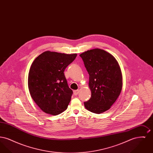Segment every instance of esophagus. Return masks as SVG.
<instances>
[{
  "label": "esophagus",
  "instance_id": "esophagus-1",
  "mask_svg": "<svg viewBox=\"0 0 153 153\" xmlns=\"http://www.w3.org/2000/svg\"><path fill=\"white\" fill-rule=\"evenodd\" d=\"M79 93V90H75L73 91V94L74 95H78Z\"/></svg>",
  "mask_w": 153,
  "mask_h": 153
}]
</instances>
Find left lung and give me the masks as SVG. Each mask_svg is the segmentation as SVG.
Returning a JSON list of instances; mask_svg holds the SVG:
<instances>
[{
    "mask_svg": "<svg viewBox=\"0 0 153 153\" xmlns=\"http://www.w3.org/2000/svg\"><path fill=\"white\" fill-rule=\"evenodd\" d=\"M89 76L91 97L84 102L85 107L95 114L111 108L122 88V75L115 58L104 50L95 49L80 55Z\"/></svg>",
    "mask_w": 153,
    "mask_h": 153,
    "instance_id": "left-lung-1",
    "label": "left lung"
}]
</instances>
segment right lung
Returning <instances> with one entry per match:
<instances>
[{"mask_svg":"<svg viewBox=\"0 0 153 153\" xmlns=\"http://www.w3.org/2000/svg\"><path fill=\"white\" fill-rule=\"evenodd\" d=\"M76 56L77 54L45 51L32 63L28 77L30 94L44 112L57 115L67 108L73 91L64 72Z\"/></svg>","mask_w":153,"mask_h":153,"instance_id":"add662e5","label":"right lung"}]
</instances>
